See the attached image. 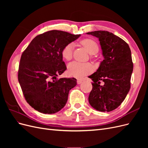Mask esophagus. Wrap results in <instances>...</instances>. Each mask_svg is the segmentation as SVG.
<instances>
[{"label": "esophagus", "mask_w": 148, "mask_h": 148, "mask_svg": "<svg viewBox=\"0 0 148 148\" xmlns=\"http://www.w3.org/2000/svg\"><path fill=\"white\" fill-rule=\"evenodd\" d=\"M83 80L82 79H77V84H80L81 83H82Z\"/></svg>", "instance_id": "obj_1"}]
</instances>
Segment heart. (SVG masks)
<instances>
[{
    "instance_id": "obj_1",
    "label": "heart",
    "mask_w": 148,
    "mask_h": 148,
    "mask_svg": "<svg viewBox=\"0 0 148 148\" xmlns=\"http://www.w3.org/2000/svg\"><path fill=\"white\" fill-rule=\"evenodd\" d=\"M79 44L86 49L89 53L94 57L99 51V45L95 40L90 38H85L79 41ZM73 44H67L62 50V56L66 60H70L73 56ZM93 70L92 65L89 63H82L79 62H72L68 65V72L71 77L80 78L91 73Z\"/></svg>"
}]
</instances>
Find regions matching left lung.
Here are the masks:
<instances>
[{"instance_id":"1","label":"left lung","mask_w":148,"mask_h":148,"mask_svg":"<svg viewBox=\"0 0 148 148\" xmlns=\"http://www.w3.org/2000/svg\"><path fill=\"white\" fill-rule=\"evenodd\" d=\"M86 34L99 38L104 58L99 69L89 77L93 81L89 102L97 110L110 112L122 104L130 89L133 70L131 50L124 40L109 31Z\"/></svg>"}]
</instances>
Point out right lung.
<instances>
[{
    "label": "right lung",
    "instance_id": "1",
    "mask_svg": "<svg viewBox=\"0 0 148 148\" xmlns=\"http://www.w3.org/2000/svg\"><path fill=\"white\" fill-rule=\"evenodd\" d=\"M80 34L52 30L36 36L22 53L18 79L28 104L43 114H54L65 106L69 91L77 85L74 78L58 79L66 67L63 47Z\"/></svg>",
    "mask_w": 148,
    "mask_h": 148
}]
</instances>
